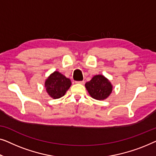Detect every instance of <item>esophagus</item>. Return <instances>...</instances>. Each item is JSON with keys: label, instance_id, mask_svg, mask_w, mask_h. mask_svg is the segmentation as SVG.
I'll use <instances>...</instances> for the list:
<instances>
[{"label": "esophagus", "instance_id": "obj_1", "mask_svg": "<svg viewBox=\"0 0 156 156\" xmlns=\"http://www.w3.org/2000/svg\"><path fill=\"white\" fill-rule=\"evenodd\" d=\"M76 83H78V84H84L85 81L84 80H81V81H76Z\"/></svg>", "mask_w": 156, "mask_h": 156}]
</instances>
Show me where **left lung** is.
Returning <instances> with one entry per match:
<instances>
[{"label": "left lung", "instance_id": "8db88e82", "mask_svg": "<svg viewBox=\"0 0 156 156\" xmlns=\"http://www.w3.org/2000/svg\"><path fill=\"white\" fill-rule=\"evenodd\" d=\"M90 95L94 99L103 100L107 98L112 91V85L108 79L102 75H96L85 83Z\"/></svg>", "mask_w": 156, "mask_h": 156}]
</instances>
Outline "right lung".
Here are the masks:
<instances>
[{
	"label": "right lung",
	"instance_id": "add662e5",
	"mask_svg": "<svg viewBox=\"0 0 156 156\" xmlns=\"http://www.w3.org/2000/svg\"><path fill=\"white\" fill-rule=\"evenodd\" d=\"M47 93L53 99L63 97L71 85V81L58 71H54L45 81Z\"/></svg>",
	"mask_w": 156,
	"mask_h": 156
}]
</instances>
